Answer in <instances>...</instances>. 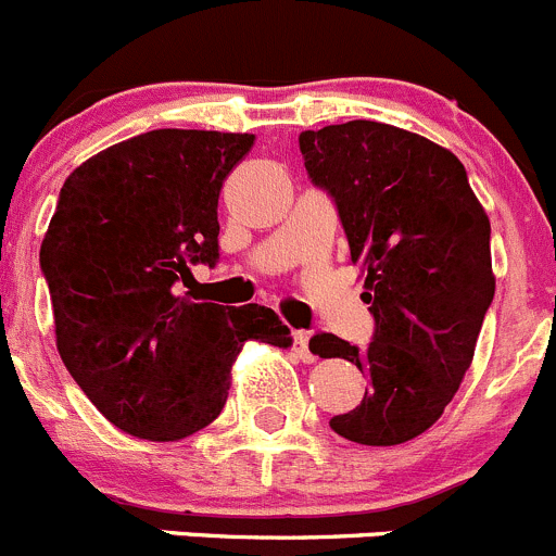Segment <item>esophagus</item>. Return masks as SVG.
<instances>
[{
  "label": "esophagus",
  "mask_w": 556,
  "mask_h": 556,
  "mask_svg": "<svg viewBox=\"0 0 556 556\" xmlns=\"http://www.w3.org/2000/svg\"><path fill=\"white\" fill-rule=\"evenodd\" d=\"M291 338H294V354L300 356L302 362H313V359H316V356L311 354V349H307V332H305V329H296V332L291 334Z\"/></svg>",
  "instance_id": "esophagus-1"
}]
</instances>
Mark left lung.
I'll list each match as a JSON object with an SVG mask.
<instances>
[{"instance_id": "1", "label": "left lung", "mask_w": 556, "mask_h": 556, "mask_svg": "<svg viewBox=\"0 0 556 556\" xmlns=\"http://www.w3.org/2000/svg\"><path fill=\"white\" fill-rule=\"evenodd\" d=\"M307 178L327 191L365 276L372 340L359 349L316 332L321 359L354 362L362 403L332 416L338 435L397 446L430 430L472 362L494 296L489 218L457 156L378 121L302 131Z\"/></svg>"}]
</instances>
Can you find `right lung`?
I'll return each mask as SVG.
<instances>
[{"label": "right lung", "instance_id": "add662e5", "mask_svg": "<svg viewBox=\"0 0 556 556\" xmlns=\"http://www.w3.org/2000/svg\"><path fill=\"white\" fill-rule=\"evenodd\" d=\"M254 135L156 129L80 164L40 249L56 345L99 414L146 441H180L227 405L245 340L289 349L265 305L194 302L191 265H218V191Z\"/></svg>", "mask_w": 556, "mask_h": 556}]
</instances>
